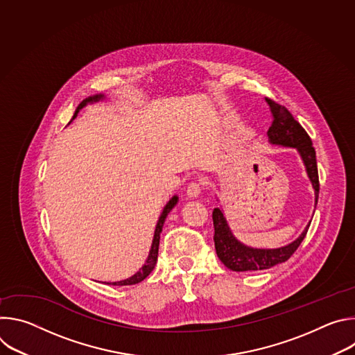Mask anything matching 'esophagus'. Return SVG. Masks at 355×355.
Here are the masks:
<instances>
[{
	"label": "esophagus",
	"instance_id": "obj_1",
	"mask_svg": "<svg viewBox=\"0 0 355 355\" xmlns=\"http://www.w3.org/2000/svg\"><path fill=\"white\" fill-rule=\"evenodd\" d=\"M202 191V182L200 181H192L187 187V193L191 198H196Z\"/></svg>",
	"mask_w": 355,
	"mask_h": 355
}]
</instances>
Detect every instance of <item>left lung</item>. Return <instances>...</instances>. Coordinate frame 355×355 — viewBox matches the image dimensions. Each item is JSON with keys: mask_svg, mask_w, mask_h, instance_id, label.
Wrapping results in <instances>:
<instances>
[{"mask_svg": "<svg viewBox=\"0 0 355 355\" xmlns=\"http://www.w3.org/2000/svg\"><path fill=\"white\" fill-rule=\"evenodd\" d=\"M266 103L268 104L272 123L268 129V137L271 143L295 147L300 153V157L305 163L308 175L312 181L316 195V204L319 198V173L316 163V151L312 144V139L308 132L302 128V125L292 116V114L284 107L275 103L274 99L266 96ZM214 227H215V248L219 260L232 271H260L268 270L279 263H285L297 250L300 243L305 239L311 223L303 230V233L291 244L272 250L251 248L234 239L226 219L219 208H215L212 212Z\"/></svg>", "mask_w": 355, "mask_h": 355, "instance_id": "1", "label": "left lung"}]
</instances>
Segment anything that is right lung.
Segmentation results:
<instances>
[{
  "label": "right lung",
  "instance_id": "right-lung-1",
  "mask_svg": "<svg viewBox=\"0 0 355 355\" xmlns=\"http://www.w3.org/2000/svg\"><path fill=\"white\" fill-rule=\"evenodd\" d=\"M103 98V95H95V96H89V98H87V99H84L83 103L77 107V110H76V112H74V116H73V119L77 116V114H78V111L83 108V107H85L88 103H95V101H98V99H101ZM177 200H178V198L177 196H173L171 199H170V202L168 204L164 207V209H163V214H162V216H160V219H159V222H157V226H156V232H155V239H153V244H151V250H150V254H148V257H147V260H146V264L133 275V277H130V278H128V279H125V281H119V282H112L111 285H135V284H139L140 281H143L151 271H153V268L156 267V263H157V256H159V244H160V233H162V230H163V225H164V222H166V218H167V215L170 214V211L175 207V204H177Z\"/></svg>",
  "mask_w": 355,
  "mask_h": 355
}]
</instances>
